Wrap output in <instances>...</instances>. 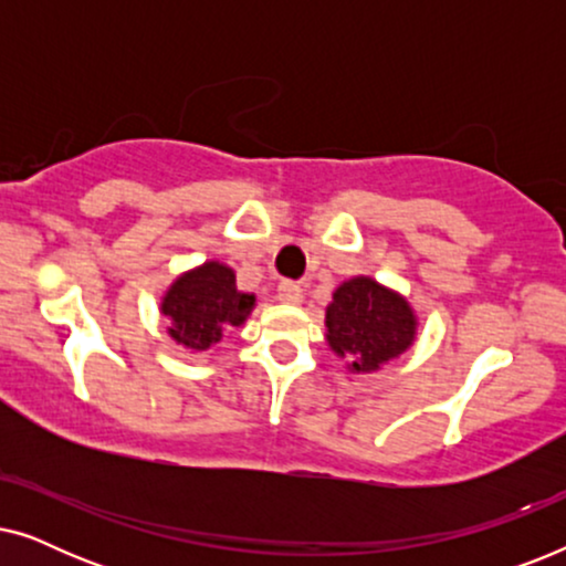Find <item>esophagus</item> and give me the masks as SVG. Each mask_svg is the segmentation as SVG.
Instances as JSON below:
<instances>
[{
	"mask_svg": "<svg viewBox=\"0 0 566 566\" xmlns=\"http://www.w3.org/2000/svg\"><path fill=\"white\" fill-rule=\"evenodd\" d=\"M301 298H304V291L298 283L283 281L277 285V301H283V304H301Z\"/></svg>",
	"mask_w": 566,
	"mask_h": 566,
	"instance_id": "34e87169",
	"label": "esophagus"
}]
</instances>
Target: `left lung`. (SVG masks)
<instances>
[{
    "mask_svg": "<svg viewBox=\"0 0 566 566\" xmlns=\"http://www.w3.org/2000/svg\"><path fill=\"white\" fill-rule=\"evenodd\" d=\"M327 339L335 353L355 355V370L368 374L407 350L415 339V314L397 293L370 277H353L327 306Z\"/></svg>",
    "mask_w": 566,
    "mask_h": 566,
    "instance_id": "1",
    "label": "left lung"
}]
</instances>
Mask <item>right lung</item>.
<instances>
[{"label":"right lung","instance_id":"obj_1","mask_svg":"<svg viewBox=\"0 0 566 566\" xmlns=\"http://www.w3.org/2000/svg\"><path fill=\"white\" fill-rule=\"evenodd\" d=\"M254 296L239 293L234 270L221 262H206L203 268L177 277L167 291L161 314L169 322V335L192 350H206L221 339V332L239 327L252 312Z\"/></svg>","mask_w":566,"mask_h":566}]
</instances>
